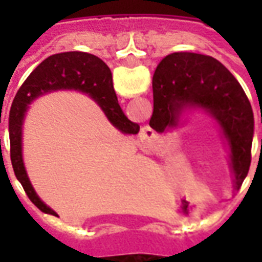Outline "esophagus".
Masks as SVG:
<instances>
[{"label": "esophagus", "mask_w": 262, "mask_h": 262, "mask_svg": "<svg viewBox=\"0 0 262 262\" xmlns=\"http://www.w3.org/2000/svg\"><path fill=\"white\" fill-rule=\"evenodd\" d=\"M156 144H157L156 132L151 129H143L139 136V147L142 148L143 151H153Z\"/></svg>", "instance_id": "obj_1"}]
</instances>
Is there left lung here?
<instances>
[{"label": "left lung", "instance_id": "8db88e82", "mask_svg": "<svg viewBox=\"0 0 262 262\" xmlns=\"http://www.w3.org/2000/svg\"><path fill=\"white\" fill-rule=\"evenodd\" d=\"M153 102L150 126L160 133L174 127L187 106L212 115L230 143L240 188L251 163L254 114L242 85L219 60L191 52L165 56L154 71Z\"/></svg>", "mask_w": 262, "mask_h": 262}]
</instances>
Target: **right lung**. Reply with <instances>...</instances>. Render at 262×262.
<instances>
[{
    "instance_id": "1",
    "label": "right lung",
    "mask_w": 262,
    "mask_h": 262,
    "mask_svg": "<svg viewBox=\"0 0 262 262\" xmlns=\"http://www.w3.org/2000/svg\"><path fill=\"white\" fill-rule=\"evenodd\" d=\"M80 90L91 94L101 108L103 109L108 119L120 132L127 135L139 133L140 126L127 119L119 106L118 97L115 94L112 74L108 66L94 54L82 52H66L50 56L43 60L31 75L25 80L16 92L11 111H9L8 132L9 146H11V163L16 180L25 189L26 195L32 203L42 212L56 216V212L46 206L32 188L29 178L26 176L24 161H22V120L26 106L43 92L54 90Z\"/></svg>"
}]
</instances>
